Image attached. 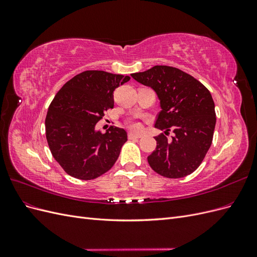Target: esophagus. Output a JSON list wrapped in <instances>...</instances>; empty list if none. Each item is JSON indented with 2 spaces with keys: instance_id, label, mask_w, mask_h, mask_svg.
<instances>
[{
  "instance_id": "1",
  "label": "esophagus",
  "mask_w": 257,
  "mask_h": 257,
  "mask_svg": "<svg viewBox=\"0 0 257 257\" xmlns=\"http://www.w3.org/2000/svg\"><path fill=\"white\" fill-rule=\"evenodd\" d=\"M143 135L141 134H134V133H128V138L130 139H137V138H142Z\"/></svg>"
}]
</instances>
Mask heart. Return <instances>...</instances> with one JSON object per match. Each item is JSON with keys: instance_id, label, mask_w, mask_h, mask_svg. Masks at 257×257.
Wrapping results in <instances>:
<instances>
[{"instance_id": "heart-1", "label": "heart", "mask_w": 257, "mask_h": 257, "mask_svg": "<svg viewBox=\"0 0 257 257\" xmlns=\"http://www.w3.org/2000/svg\"><path fill=\"white\" fill-rule=\"evenodd\" d=\"M130 127H131L132 130L137 131V130L141 128V125H139V124H138L137 122H135V121H131V122H130Z\"/></svg>"}]
</instances>
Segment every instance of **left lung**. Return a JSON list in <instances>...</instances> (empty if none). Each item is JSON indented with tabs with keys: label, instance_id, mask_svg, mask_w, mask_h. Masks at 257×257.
I'll use <instances>...</instances> for the list:
<instances>
[{
	"label": "left lung",
	"instance_id": "8db88e82",
	"mask_svg": "<svg viewBox=\"0 0 257 257\" xmlns=\"http://www.w3.org/2000/svg\"><path fill=\"white\" fill-rule=\"evenodd\" d=\"M131 76L157 93L161 111L154 126L175 133L172 141L163 133L155 137L157 148L148 157L151 168L172 179L195 172L212 144L216 122L209 90L193 76L166 65Z\"/></svg>",
	"mask_w": 257,
	"mask_h": 257
}]
</instances>
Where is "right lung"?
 <instances>
[{
	"instance_id": "obj_1",
	"label": "right lung",
	"mask_w": 257,
	"mask_h": 257,
	"mask_svg": "<svg viewBox=\"0 0 257 257\" xmlns=\"http://www.w3.org/2000/svg\"><path fill=\"white\" fill-rule=\"evenodd\" d=\"M131 79L104 71H85L60 89L46 115L49 149L65 173L92 180L108 172L127 141L123 128L95 130L104 112L113 108V91Z\"/></svg>"
}]
</instances>
